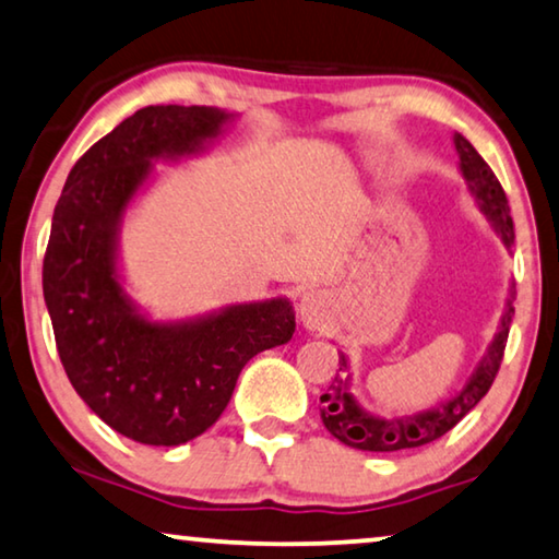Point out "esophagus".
<instances>
[{
  "instance_id": "obj_1",
  "label": "esophagus",
  "mask_w": 559,
  "mask_h": 559,
  "mask_svg": "<svg viewBox=\"0 0 559 559\" xmlns=\"http://www.w3.org/2000/svg\"><path fill=\"white\" fill-rule=\"evenodd\" d=\"M297 312L307 330H322L330 320V295L322 289H305L297 295Z\"/></svg>"
}]
</instances>
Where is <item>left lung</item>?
<instances>
[{
    "mask_svg": "<svg viewBox=\"0 0 559 559\" xmlns=\"http://www.w3.org/2000/svg\"><path fill=\"white\" fill-rule=\"evenodd\" d=\"M454 152H457V167L462 179L467 182L472 200L477 202L479 212L489 219V225L502 239V245L512 250L514 245V227L510 217V204L504 197L502 185L497 182L495 171L487 167V162L479 157L477 150L454 132L452 136ZM514 285H510L508 302H504L500 324L492 342H489L485 355L479 357L477 367L472 369L467 382L457 392H452L448 400L440 405L412 412V415L382 417L359 405L355 394H352V372L349 357L340 352V377H334V384L328 394H322V423L330 429L332 437L345 442L347 448L365 450V452H397L409 448H423V444L440 440L450 429L460 423L467 412L485 397L487 390L492 388L497 369H500L504 345H508L510 322L514 314Z\"/></svg>",
    "mask_w": 559,
    "mask_h": 559,
    "instance_id": "left-lung-1",
    "label": "left lung"
}]
</instances>
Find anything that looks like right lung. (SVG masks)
I'll list each match as a JSON object with an SVG mask.
<instances>
[{
	"instance_id": "add662e5",
	"label": "right lung",
	"mask_w": 559,
	"mask_h": 559,
	"mask_svg": "<svg viewBox=\"0 0 559 559\" xmlns=\"http://www.w3.org/2000/svg\"><path fill=\"white\" fill-rule=\"evenodd\" d=\"M219 107H144L72 167L41 270L64 372L99 419L134 442L175 448L229 405L254 355L295 334L287 297L154 320L124 289V214L157 177V162L202 154L235 122Z\"/></svg>"
}]
</instances>
